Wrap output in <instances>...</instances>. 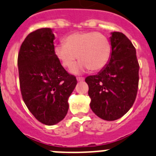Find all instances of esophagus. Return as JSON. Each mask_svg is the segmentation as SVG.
<instances>
[{"label": "esophagus", "instance_id": "esophagus-1", "mask_svg": "<svg viewBox=\"0 0 156 156\" xmlns=\"http://www.w3.org/2000/svg\"><path fill=\"white\" fill-rule=\"evenodd\" d=\"M76 80H77V81H83L84 80V78H83V77L79 76V77H77Z\"/></svg>", "mask_w": 156, "mask_h": 156}]
</instances>
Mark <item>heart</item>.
I'll return each mask as SVG.
<instances>
[{"instance_id":"heart-1","label":"heart","mask_w":156,"mask_h":156,"mask_svg":"<svg viewBox=\"0 0 156 156\" xmlns=\"http://www.w3.org/2000/svg\"><path fill=\"white\" fill-rule=\"evenodd\" d=\"M54 54L69 69L74 66L78 56L80 62L72 72L79 74L90 69L92 71L103 69L110 58L111 46L108 38L101 33L75 32L65 37L63 44L54 48Z\"/></svg>"}]
</instances>
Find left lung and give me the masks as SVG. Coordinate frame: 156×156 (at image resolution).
I'll return each mask as SVG.
<instances>
[{
  "label": "left lung",
  "instance_id": "obj_1",
  "mask_svg": "<svg viewBox=\"0 0 156 156\" xmlns=\"http://www.w3.org/2000/svg\"><path fill=\"white\" fill-rule=\"evenodd\" d=\"M111 55L98 74L87 76L90 106L106 121L122 118L135 102L139 83V63L136 49L122 32H112Z\"/></svg>",
  "mask_w": 156,
  "mask_h": 156
}]
</instances>
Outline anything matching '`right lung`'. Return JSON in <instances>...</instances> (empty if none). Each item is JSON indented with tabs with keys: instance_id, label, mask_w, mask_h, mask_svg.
Returning a JSON list of instances; mask_svg holds the SVG:
<instances>
[{
	"instance_id": "right-lung-1",
	"label": "right lung",
	"mask_w": 156,
	"mask_h": 156,
	"mask_svg": "<svg viewBox=\"0 0 156 156\" xmlns=\"http://www.w3.org/2000/svg\"><path fill=\"white\" fill-rule=\"evenodd\" d=\"M50 28L34 30L26 37L18 55L21 94L38 122L53 126L65 118L68 99L77 80L67 73L54 54Z\"/></svg>"
}]
</instances>
